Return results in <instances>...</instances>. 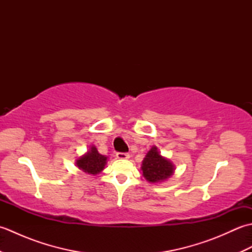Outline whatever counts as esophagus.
I'll return each instance as SVG.
<instances>
[{
    "instance_id": "esophagus-1",
    "label": "esophagus",
    "mask_w": 252,
    "mask_h": 252,
    "mask_svg": "<svg viewBox=\"0 0 252 252\" xmlns=\"http://www.w3.org/2000/svg\"><path fill=\"white\" fill-rule=\"evenodd\" d=\"M116 156H117L118 159H121V160H126V159L130 158V155L126 154V153H118Z\"/></svg>"
}]
</instances>
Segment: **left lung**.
I'll list each match as a JSON object with an SVG mask.
<instances>
[{
  "label": "left lung",
  "instance_id": "8db88e82",
  "mask_svg": "<svg viewBox=\"0 0 252 252\" xmlns=\"http://www.w3.org/2000/svg\"><path fill=\"white\" fill-rule=\"evenodd\" d=\"M142 171L148 182L159 183L168 180L174 173V164L162 157L156 146H153L143 160Z\"/></svg>",
  "mask_w": 252,
  "mask_h": 252
}]
</instances>
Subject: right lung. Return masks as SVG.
Wrapping results in <instances>:
<instances>
[{"label":"right lung","instance_id":"1","mask_svg":"<svg viewBox=\"0 0 252 252\" xmlns=\"http://www.w3.org/2000/svg\"><path fill=\"white\" fill-rule=\"evenodd\" d=\"M107 157L100 155L95 146H91L90 151L76 160V165L88 174H98L104 170Z\"/></svg>","mask_w":252,"mask_h":252}]
</instances>
